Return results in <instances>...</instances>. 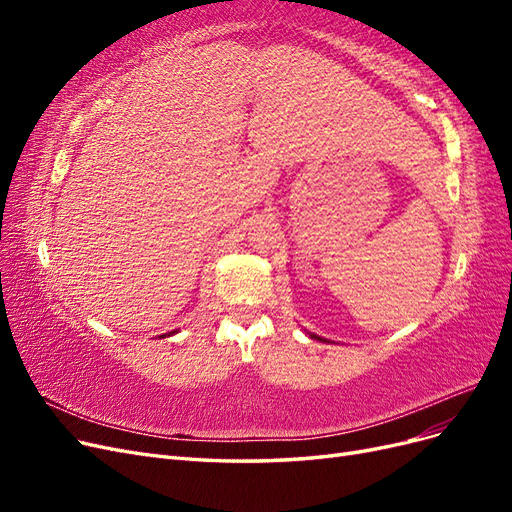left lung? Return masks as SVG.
Here are the masks:
<instances>
[{"instance_id":"obj_1","label":"left lung","mask_w":512,"mask_h":512,"mask_svg":"<svg viewBox=\"0 0 512 512\" xmlns=\"http://www.w3.org/2000/svg\"><path fill=\"white\" fill-rule=\"evenodd\" d=\"M309 337H312V339H318V342H327V339H322V337H318V335H314V333H309Z\"/></svg>"}]
</instances>
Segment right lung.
<instances>
[{
    "mask_svg": "<svg viewBox=\"0 0 512 512\" xmlns=\"http://www.w3.org/2000/svg\"><path fill=\"white\" fill-rule=\"evenodd\" d=\"M173 333H175V331H173ZM168 335H170V333H168ZM162 337H166V335H162Z\"/></svg>",
    "mask_w": 512,
    "mask_h": 512,
    "instance_id": "1",
    "label": "right lung"
}]
</instances>
